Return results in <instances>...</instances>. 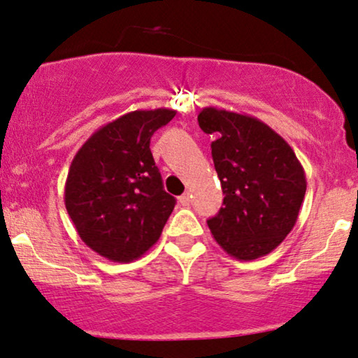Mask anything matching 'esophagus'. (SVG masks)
Returning a JSON list of instances; mask_svg holds the SVG:
<instances>
[{
    "instance_id": "1",
    "label": "esophagus",
    "mask_w": 358,
    "mask_h": 358,
    "mask_svg": "<svg viewBox=\"0 0 358 358\" xmlns=\"http://www.w3.org/2000/svg\"><path fill=\"white\" fill-rule=\"evenodd\" d=\"M178 201L182 206H189V203H192V196H189V193H183L182 196L178 198Z\"/></svg>"
}]
</instances>
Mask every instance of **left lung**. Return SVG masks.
I'll use <instances>...</instances> for the list:
<instances>
[{
  "instance_id": "1",
  "label": "left lung",
  "mask_w": 358,
  "mask_h": 358,
  "mask_svg": "<svg viewBox=\"0 0 358 358\" xmlns=\"http://www.w3.org/2000/svg\"><path fill=\"white\" fill-rule=\"evenodd\" d=\"M198 122L216 136L211 154L224 193L222 208L208 219L213 237L237 260L270 254L296 224L306 193L303 165L260 119L209 106Z\"/></svg>"
}]
</instances>
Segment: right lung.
Here are the masks:
<instances>
[{
	"label": "right lung",
	"instance_id": "right-lung-1",
	"mask_svg": "<svg viewBox=\"0 0 358 358\" xmlns=\"http://www.w3.org/2000/svg\"><path fill=\"white\" fill-rule=\"evenodd\" d=\"M176 111H132L104 124L76 152L65 208L80 239L104 259L127 264L159 241L175 198L164 189L150 137Z\"/></svg>",
	"mask_w": 358,
	"mask_h": 358
}]
</instances>
